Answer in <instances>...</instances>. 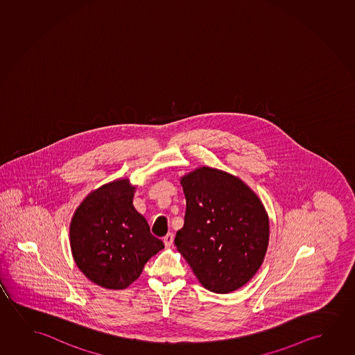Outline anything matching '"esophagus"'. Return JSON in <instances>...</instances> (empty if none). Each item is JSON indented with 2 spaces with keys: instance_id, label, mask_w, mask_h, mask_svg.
Masks as SVG:
<instances>
[{
  "instance_id": "1",
  "label": "esophagus",
  "mask_w": 355,
  "mask_h": 355,
  "mask_svg": "<svg viewBox=\"0 0 355 355\" xmlns=\"http://www.w3.org/2000/svg\"><path fill=\"white\" fill-rule=\"evenodd\" d=\"M173 240H175V235H173L172 232H168V234L164 237V245H167V247L172 245Z\"/></svg>"
}]
</instances>
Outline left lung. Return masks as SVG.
Here are the masks:
<instances>
[{
  "label": "left lung",
  "mask_w": 355,
  "mask_h": 355,
  "mask_svg": "<svg viewBox=\"0 0 355 355\" xmlns=\"http://www.w3.org/2000/svg\"><path fill=\"white\" fill-rule=\"evenodd\" d=\"M184 226L175 245L205 289H240L262 266L269 220L259 198L242 180L202 167L184 175Z\"/></svg>",
  "instance_id": "left-lung-1"
}]
</instances>
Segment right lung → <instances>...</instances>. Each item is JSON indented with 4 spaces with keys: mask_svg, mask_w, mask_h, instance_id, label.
Wrapping results in <instances>:
<instances>
[{
    "mask_svg": "<svg viewBox=\"0 0 355 355\" xmlns=\"http://www.w3.org/2000/svg\"><path fill=\"white\" fill-rule=\"evenodd\" d=\"M134 191L126 180L104 184L77 207L70 225L77 267L105 289H125L140 277L148 259L164 248L132 205Z\"/></svg>",
    "mask_w": 355,
    "mask_h": 355,
    "instance_id": "1",
    "label": "right lung"
}]
</instances>
